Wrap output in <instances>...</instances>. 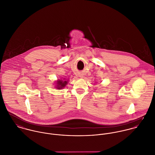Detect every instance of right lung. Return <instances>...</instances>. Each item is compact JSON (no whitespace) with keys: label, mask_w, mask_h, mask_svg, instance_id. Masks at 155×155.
Wrapping results in <instances>:
<instances>
[{"label":"right lung","mask_w":155,"mask_h":155,"mask_svg":"<svg viewBox=\"0 0 155 155\" xmlns=\"http://www.w3.org/2000/svg\"><path fill=\"white\" fill-rule=\"evenodd\" d=\"M67 84V81H62V80H58L57 82V87L56 88L58 89H61L63 88L66 87V85Z\"/></svg>","instance_id":"1"}]
</instances>
